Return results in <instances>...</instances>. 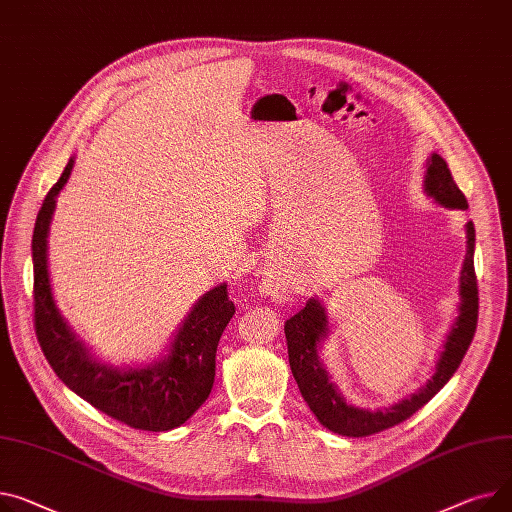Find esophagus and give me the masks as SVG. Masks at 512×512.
Returning <instances> with one entry per match:
<instances>
[{
	"label": "esophagus",
	"mask_w": 512,
	"mask_h": 512,
	"mask_svg": "<svg viewBox=\"0 0 512 512\" xmlns=\"http://www.w3.org/2000/svg\"><path fill=\"white\" fill-rule=\"evenodd\" d=\"M259 288H261V294H265L269 298H282L284 296L282 286L278 282H274V280H263Z\"/></svg>",
	"instance_id": "1"
}]
</instances>
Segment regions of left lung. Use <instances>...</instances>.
Here are the masks:
<instances>
[{"label":"left lung","mask_w":512,"mask_h":512,"mask_svg":"<svg viewBox=\"0 0 512 512\" xmlns=\"http://www.w3.org/2000/svg\"><path fill=\"white\" fill-rule=\"evenodd\" d=\"M424 191L434 197L440 206L451 210H467V199L453 181L451 170L440 154H430L426 162ZM467 230V253L459 278V315L447 335L445 350L440 352L432 379L414 395L401 399L399 403L387 407V410H360L346 403L344 395L329 381V374L319 360L321 342L327 337L329 321L323 304L317 298H309L302 311L290 317L284 325L288 342V360L298 389L309 403L317 420L335 434L342 436H370L383 432L391 426L401 424L414 416L422 405H426L449 379L457 372L471 339L478 327V278L473 267V249H475V228L473 222L465 224Z\"/></svg>","instance_id":"8db88e82"}]
</instances>
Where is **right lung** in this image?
I'll return each mask as SVG.
<instances>
[{
    "label": "right lung",
    "mask_w": 512,
    "mask_h": 512,
    "mask_svg": "<svg viewBox=\"0 0 512 512\" xmlns=\"http://www.w3.org/2000/svg\"><path fill=\"white\" fill-rule=\"evenodd\" d=\"M70 158L59 181L49 189L34 222V329L45 358L57 377L102 414L138 430L164 432L185 424L208 399L216 377V350L234 315L226 284L203 294L185 317L168 356L140 368H113L86 350L61 317L53 300L47 236L55 199L70 179Z\"/></svg>",
    "instance_id": "obj_1"
}]
</instances>
